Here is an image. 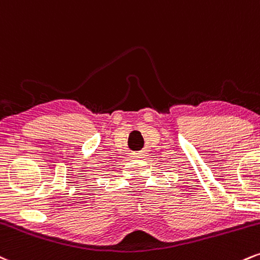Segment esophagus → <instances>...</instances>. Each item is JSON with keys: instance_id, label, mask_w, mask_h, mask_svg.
I'll list each match as a JSON object with an SVG mask.
<instances>
[{"instance_id": "34e87169", "label": "esophagus", "mask_w": 260, "mask_h": 260, "mask_svg": "<svg viewBox=\"0 0 260 260\" xmlns=\"http://www.w3.org/2000/svg\"><path fill=\"white\" fill-rule=\"evenodd\" d=\"M133 157H134V158H142L143 154H142V153H134Z\"/></svg>"}]
</instances>
